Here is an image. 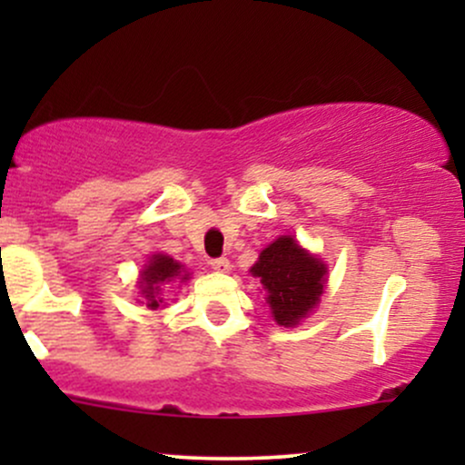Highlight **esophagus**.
<instances>
[{
    "label": "esophagus",
    "mask_w": 465,
    "mask_h": 465,
    "mask_svg": "<svg viewBox=\"0 0 465 465\" xmlns=\"http://www.w3.org/2000/svg\"><path fill=\"white\" fill-rule=\"evenodd\" d=\"M212 269L214 271H218V273H227L229 269H232V262H229L227 258H216V260H212Z\"/></svg>",
    "instance_id": "obj_1"
}]
</instances>
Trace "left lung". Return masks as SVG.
Wrapping results in <instances>:
<instances>
[{
    "instance_id": "8db88e82",
    "label": "left lung",
    "mask_w": 465,
    "mask_h": 465,
    "mask_svg": "<svg viewBox=\"0 0 465 465\" xmlns=\"http://www.w3.org/2000/svg\"><path fill=\"white\" fill-rule=\"evenodd\" d=\"M251 275L260 277L275 322L292 328L322 300L328 266L292 236H280L260 253Z\"/></svg>"
}]
</instances>
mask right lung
Masks as SVG:
<instances>
[{
    "label": "right lung",
    "mask_w": 465,
    "mask_h": 465,
    "mask_svg": "<svg viewBox=\"0 0 465 465\" xmlns=\"http://www.w3.org/2000/svg\"><path fill=\"white\" fill-rule=\"evenodd\" d=\"M190 277L188 271L183 269V264H179L177 260H173L170 255L165 253H154L148 264L143 266L142 271V280H140V288H142V297L146 300V306L154 311L162 303V286L170 284V282L181 280L185 282Z\"/></svg>",
    "instance_id": "add662e5"
}]
</instances>
